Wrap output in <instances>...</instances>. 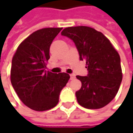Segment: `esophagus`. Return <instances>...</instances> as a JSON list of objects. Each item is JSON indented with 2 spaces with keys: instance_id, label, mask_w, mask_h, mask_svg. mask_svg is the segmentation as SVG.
<instances>
[{
  "instance_id": "34e87169",
  "label": "esophagus",
  "mask_w": 133,
  "mask_h": 133,
  "mask_svg": "<svg viewBox=\"0 0 133 133\" xmlns=\"http://www.w3.org/2000/svg\"><path fill=\"white\" fill-rule=\"evenodd\" d=\"M70 78H71V80L75 79V75H74V74H71V75H70Z\"/></svg>"
}]
</instances>
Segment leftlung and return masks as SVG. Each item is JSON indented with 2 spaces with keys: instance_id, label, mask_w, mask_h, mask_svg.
<instances>
[{
  "instance_id": "1",
  "label": "left lung",
  "mask_w": 133,
  "mask_h": 133,
  "mask_svg": "<svg viewBox=\"0 0 133 133\" xmlns=\"http://www.w3.org/2000/svg\"><path fill=\"white\" fill-rule=\"evenodd\" d=\"M61 34L73 41L80 60L86 62L87 76H76L82 82L75 92L78 104L89 109L105 106L116 95L122 79L119 53L102 33L89 27H69Z\"/></svg>"
}]
</instances>
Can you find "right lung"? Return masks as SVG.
Segmentation results:
<instances>
[{
    "mask_svg": "<svg viewBox=\"0 0 133 133\" xmlns=\"http://www.w3.org/2000/svg\"><path fill=\"white\" fill-rule=\"evenodd\" d=\"M62 28H47L29 35L18 46L11 69V82L22 102L35 111L54 108L66 85L68 74L47 71L50 46Z\"/></svg>",
    "mask_w": 133,
    "mask_h": 133,
    "instance_id": "1",
    "label": "right lung"
}]
</instances>
